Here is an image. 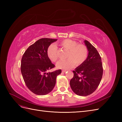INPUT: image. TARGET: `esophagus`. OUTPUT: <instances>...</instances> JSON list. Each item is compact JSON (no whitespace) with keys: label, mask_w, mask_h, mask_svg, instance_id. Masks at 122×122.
Masks as SVG:
<instances>
[{"label":"esophagus","mask_w":122,"mask_h":122,"mask_svg":"<svg viewBox=\"0 0 122 122\" xmlns=\"http://www.w3.org/2000/svg\"><path fill=\"white\" fill-rule=\"evenodd\" d=\"M66 71H67V70H62V72H63V73H65Z\"/></svg>","instance_id":"34e87169"}]
</instances>
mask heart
Returning a JSON list of instances; mask_svg holds the SVG:
<instances>
[{
  "label": "heart",
  "instance_id": "b5f03b06",
  "mask_svg": "<svg viewBox=\"0 0 122 122\" xmlns=\"http://www.w3.org/2000/svg\"><path fill=\"white\" fill-rule=\"evenodd\" d=\"M60 45L65 49L68 50L66 55V60L59 61L57 64L58 68L68 69L73 68L75 64L78 66L82 65L86 60L88 50L83 44H78V42L71 39H66L60 42ZM47 54L51 61L56 62L58 59V51L57 47L51 44L47 50Z\"/></svg>",
  "mask_w": 122,
  "mask_h": 122
}]
</instances>
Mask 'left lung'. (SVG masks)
<instances>
[{"mask_svg":"<svg viewBox=\"0 0 122 122\" xmlns=\"http://www.w3.org/2000/svg\"><path fill=\"white\" fill-rule=\"evenodd\" d=\"M84 42L88 51L87 57L73 71L74 76L70 82L74 93L80 96H86L95 91L101 82L103 71L98 51L87 41Z\"/></svg>","mask_w":122,"mask_h":122,"instance_id":"1","label":"left lung"}]
</instances>
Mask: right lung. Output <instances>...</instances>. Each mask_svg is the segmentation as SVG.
<instances>
[{
    "label": "right lung",
    "instance_id": "1",
    "mask_svg": "<svg viewBox=\"0 0 122 122\" xmlns=\"http://www.w3.org/2000/svg\"><path fill=\"white\" fill-rule=\"evenodd\" d=\"M57 39L42 38L30 45L22 57L21 72L26 86L33 93L47 95L52 91L61 70L47 72L55 66L47 54V50Z\"/></svg>",
    "mask_w": 122,
    "mask_h": 122
}]
</instances>
